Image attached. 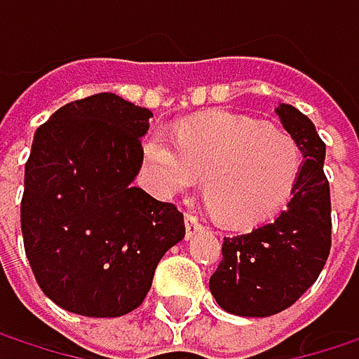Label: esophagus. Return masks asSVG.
Instances as JSON below:
<instances>
[{
    "label": "esophagus",
    "instance_id": "34e87169",
    "mask_svg": "<svg viewBox=\"0 0 359 359\" xmlns=\"http://www.w3.org/2000/svg\"><path fill=\"white\" fill-rule=\"evenodd\" d=\"M184 226H187V239H191V237H195L197 233H201V222L193 216V214H187L184 216Z\"/></svg>",
    "mask_w": 359,
    "mask_h": 359
}]
</instances>
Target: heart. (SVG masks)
I'll return each mask as SVG.
<instances>
[{"label":"heart","instance_id":"1","mask_svg":"<svg viewBox=\"0 0 359 359\" xmlns=\"http://www.w3.org/2000/svg\"><path fill=\"white\" fill-rule=\"evenodd\" d=\"M304 149L285 128L239 114H214L179 126L175 141L160 128L141 143L147 189L172 199L203 177L208 208L231 226L257 224L291 197Z\"/></svg>","mask_w":359,"mask_h":359}]
</instances>
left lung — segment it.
I'll return each instance as SVG.
<instances>
[{
    "mask_svg": "<svg viewBox=\"0 0 359 359\" xmlns=\"http://www.w3.org/2000/svg\"><path fill=\"white\" fill-rule=\"evenodd\" d=\"M276 116L304 149V168L287 208L251 233L224 237L210 278L218 306L235 316L266 318L291 308L318 278L330 251V191L324 147L308 116L278 104Z\"/></svg>",
    "mask_w": 359,
    "mask_h": 359,
    "instance_id": "1",
    "label": "left lung"
}]
</instances>
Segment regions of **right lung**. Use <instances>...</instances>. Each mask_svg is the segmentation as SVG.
<instances>
[{
    "instance_id": "right-lung-1",
    "label": "right lung",
    "mask_w": 359,
    "mask_h": 359,
    "mask_svg": "<svg viewBox=\"0 0 359 359\" xmlns=\"http://www.w3.org/2000/svg\"><path fill=\"white\" fill-rule=\"evenodd\" d=\"M154 114L114 93L66 104L39 126L25 166L20 224L43 293L66 312L137 310L182 214L133 182Z\"/></svg>"
}]
</instances>
